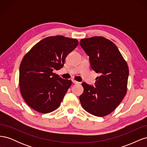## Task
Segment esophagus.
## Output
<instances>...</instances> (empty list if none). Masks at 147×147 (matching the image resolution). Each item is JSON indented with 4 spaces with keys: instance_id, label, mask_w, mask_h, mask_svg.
<instances>
[{
    "instance_id": "34e87169",
    "label": "esophagus",
    "mask_w": 147,
    "mask_h": 147,
    "mask_svg": "<svg viewBox=\"0 0 147 147\" xmlns=\"http://www.w3.org/2000/svg\"><path fill=\"white\" fill-rule=\"evenodd\" d=\"M72 82H73L74 83H75V84H78V83H79V82H77V81H75V80H72Z\"/></svg>"
}]
</instances>
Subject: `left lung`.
<instances>
[{
	"label": "left lung",
	"instance_id": "obj_1",
	"mask_svg": "<svg viewBox=\"0 0 147 147\" xmlns=\"http://www.w3.org/2000/svg\"><path fill=\"white\" fill-rule=\"evenodd\" d=\"M81 47L90 57L91 68L100 76L96 87L83 83L80 100L87 112L105 117L116 109L127 92L129 68L117 47L102 36L81 39Z\"/></svg>",
	"mask_w": 147,
	"mask_h": 147
}]
</instances>
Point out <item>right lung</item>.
<instances>
[{"label": "right lung", "mask_w": 147, "mask_h": 147, "mask_svg": "<svg viewBox=\"0 0 147 147\" xmlns=\"http://www.w3.org/2000/svg\"><path fill=\"white\" fill-rule=\"evenodd\" d=\"M78 41L62 35L50 36L30 49L20 67L21 94L30 108L48 113L59 107L72 84L53 72L63 67L65 59L77 47Z\"/></svg>", "instance_id": "obj_1"}]
</instances>
